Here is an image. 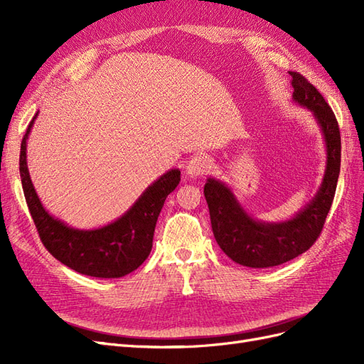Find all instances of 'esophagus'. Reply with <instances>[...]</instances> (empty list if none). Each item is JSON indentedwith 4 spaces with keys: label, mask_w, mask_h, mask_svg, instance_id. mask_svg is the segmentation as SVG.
<instances>
[{
    "label": "esophagus",
    "mask_w": 364,
    "mask_h": 364,
    "mask_svg": "<svg viewBox=\"0 0 364 364\" xmlns=\"http://www.w3.org/2000/svg\"><path fill=\"white\" fill-rule=\"evenodd\" d=\"M213 168V162L206 156H194L186 165V173L190 176H203Z\"/></svg>",
    "instance_id": "1"
}]
</instances>
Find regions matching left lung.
<instances>
[{"label": "left lung", "instance_id": "1", "mask_svg": "<svg viewBox=\"0 0 364 364\" xmlns=\"http://www.w3.org/2000/svg\"><path fill=\"white\" fill-rule=\"evenodd\" d=\"M290 75L293 100L313 112L326 144V170L314 199L287 222L264 223L241 208L223 182L209 178L203 188L215 241L230 259L246 267L279 266L310 249L322 232L337 188L341 142L336 115L304 75Z\"/></svg>", "mask_w": 364, "mask_h": 364}]
</instances>
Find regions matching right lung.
<instances>
[{
	"mask_svg": "<svg viewBox=\"0 0 364 364\" xmlns=\"http://www.w3.org/2000/svg\"><path fill=\"white\" fill-rule=\"evenodd\" d=\"M33 117L21 142L19 174L28 211L42 245L65 266L95 278H121L136 270L150 255L153 234L167 196L181 182V171L170 170L139 196L124 215L103 228L80 230L50 215L42 206L27 168V138Z\"/></svg>",
	"mask_w": 364,
	"mask_h": 364,
	"instance_id": "add662e5",
	"label": "right lung"
}]
</instances>
